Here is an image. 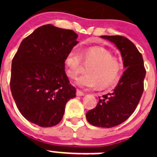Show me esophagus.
I'll list each match as a JSON object with an SVG mask.
<instances>
[{"label":"esophagus","instance_id":"1","mask_svg":"<svg viewBox=\"0 0 157 157\" xmlns=\"http://www.w3.org/2000/svg\"><path fill=\"white\" fill-rule=\"evenodd\" d=\"M76 95H77L78 97H81V96H84V93L82 92V91L79 90H76Z\"/></svg>","mask_w":157,"mask_h":157}]
</instances>
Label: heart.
<instances>
[{"mask_svg":"<svg viewBox=\"0 0 157 157\" xmlns=\"http://www.w3.org/2000/svg\"><path fill=\"white\" fill-rule=\"evenodd\" d=\"M82 60L85 64H90L86 68L87 74L76 79L78 86L84 89H90L98 85L101 88L109 86L117 79L121 65L116 59L112 58L110 52L101 47H90L81 51L72 48L64 59L67 74L75 78L82 69Z\"/></svg>","mask_w":157,"mask_h":157,"instance_id":"1","label":"heart"}]
</instances>
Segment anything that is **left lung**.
I'll return each instance as SVG.
<instances>
[{"label": "left lung", "instance_id": "8db88e82", "mask_svg": "<svg viewBox=\"0 0 157 157\" xmlns=\"http://www.w3.org/2000/svg\"><path fill=\"white\" fill-rule=\"evenodd\" d=\"M101 37L116 45L126 70L112 92L99 98L95 109L88 111L86 116L93 126L110 128L121 124L133 114L143 94L146 71L142 55L132 41L119 35Z\"/></svg>", "mask_w": 157, "mask_h": 157}]
</instances>
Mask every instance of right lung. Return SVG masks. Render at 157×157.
<instances>
[{"mask_svg": "<svg viewBox=\"0 0 157 157\" xmlns=\"http://www.w3.org/2000/svg\"><path fill=\"white\" fill-rule=\"evenodd\" d=\"M71 30L41 26L22 41L12 59L10 88L16 105L28 121L50 127L61 121L75 87L64 70L67 52L78 44Z\"/></svg>", "mask_w": 157, "mask_h": 157, "instance_id": "1", "label": "right lung"}]
</instances>
